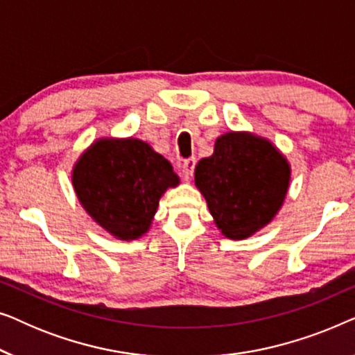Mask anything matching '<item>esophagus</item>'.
<instances>
[{"mask_svg": "<svg viewBox=\"0 0 355 355\" xmlns=\"http://www.w3.org/2000/svg\"><path fill=\"white\" fill-rule=\"evenodd\" d=\"M196 164H197V159L193 158V157L184 159V162H182V173H184V178H186V179H191V178H192L193 169H196Z\"/></svg>", "mask_w": 355, "mask_h": 355, "instance_id": "34e87169", "label": "esophagus"}]
</instances>
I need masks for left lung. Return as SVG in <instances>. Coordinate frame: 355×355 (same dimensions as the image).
I'll list each match as a JSON object with an SVG mask.
<instances>
[{"label":"left lung","instance_id":"8db88e82","mask_svg":"<svg viewBox=\"0 0 355 355\" xmlns=\"http://www.w3.org/2000/svg\"><path fill=\"white\" fill-rule=\"evenodd\" d=\"M289 164L268 140L230 132L196 168V184L216 226L230 239H245L273 220L289 186Z\"/></svg>","mask_w":355,"mask_h":355}]
</instances>
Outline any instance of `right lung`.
<instances>
[{"label": "right lung", "instance_id": "right-lung-1", "mask_svg": "<svg viewBox=\"0 0 355 355\" xmlns=\"http://www.w3.org/2000/svg\"><path fill=\"white\" fill-rule=\"evenodd\" d=\"M72 182L89 215L119 239L148 230L159 197L179 184L171 163L142 140H98L77 162Z\"/></svg>", "mask_w": 355, "mask_h": 355}]
</instances>
